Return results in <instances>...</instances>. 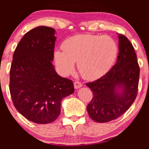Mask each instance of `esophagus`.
Returning <instances> with one entry per match:
<instances>
[{
	"instance_id": "34e87169",
	"label": "esophagus",
	"mask_w": 149,
	"mask_h": 149,
	"mask_svg": "<svg viewBox=\"0 0 149 149\" xmlns=\"http://www.w3.org/2000/svg\"><path fill=\"white\" fill-rule=\"evenodd\" d=\"M82 86H83V84H82V83H80V81H78V80H76V81L74 82V88H75V89H78V88H81Z\"/></svg>"
}]
</instances>
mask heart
<instances>
[{"instance_id": "heart-1", "label": "heart", "mask_w": 149, "mask_h": 149, "mask_svg": "<svg viewBox=\"0 0 149 149\" xmlns=\"http://www.w3.org/2000/svg\"><path fill=\"white\" fill-rule=\"evenodd\" d=\"M63 49L54 52L58 69L64 75L74 69L75 62L80 74L86 80H96L107 73L115 62L118 48L109 36L79 34L64 40Z\"/></svg>"}]
</instances>
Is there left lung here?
Segmentation results:
<instances>
[{
    "label": "left lung",
    "mask_w": 149,
    "mask_h": 149,
    "mask_svg": "<svg viewBox=\"0 0 149 149\" xmlns=\"http://www.w3.org/2000/svg\"><path fill=\"white\" fill-rule=\"evenodd\" d=\"M118 40L116 64L102 78L86 83L94 95L87 111L97 123L117 119L129 109L137 95L140 69L136 53L127 37L118 34Z\"/></svg>",
    "instance_id": "8db88e82"
}]
</instances>
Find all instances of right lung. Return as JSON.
I'll use <instances>...</instances> for the list:
<instances>
[{
  "instance_id": "obj_1",
  "label": "right lung",
  "mask_w": 149,
  "mask_h": 149,
  "mask_svg": "<svg viewBox=\"0 0 149 149\" xmlns=\"http://www.w3.org/2000/svg\"><path fill=\"white\" fill-rule=\"evenodd\" d=\"M55 30L40 26L22 37L13 54L10 92L17 111L38 124L50 123L60 115L61 102L74 92L72 80L54 70Z\"/></svg>"
}]
</instances>
